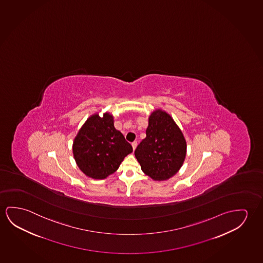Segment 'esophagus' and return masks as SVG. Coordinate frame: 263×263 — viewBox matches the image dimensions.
I'll list each match as a JSON object with an SVG mask.
<instances>
[{"mask_svg":"<svg viewBox=\"0 0 263 263\" xmlns=\"http://www.w3.org/2000/svg\"><path fill=\"white\" fill-rule=\"evenodd\" d=\"M137 146H138V142L137 141H134L133 143H132V146H133V149H136V147H137Z\"/></svg>","mask_w":263,"mask_h":263,"instance_id":"34e87169","label":"esophagus"}]
</instances>
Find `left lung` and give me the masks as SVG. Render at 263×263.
Returning a JSON list of instances; mask_svg holds the SVG:
<instances>
[{"label": "left lung", "instance_id": "left-lung-1", "mask_svg": "<svg viewBox=\"0 0 263 263\" xmlns=\"http://www.w3.org/2000/svg\"><path fill=\"white\" fill-rule=\"evenodd\" d=\"M146 134L135 150L143 172L154 180L173 177L186 157V140L181 130L168 114L158 110L150 115Z\"/></svg>", "mask_w": 263, "mask_h": 263}]
</instances>
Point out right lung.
<instances>
[{
    "instance_id": "obj_1",
    "label": "right lung",
    "mask_w": 263,
    "mask_h": 263,
    "mask_svg": "<svg viewBox=\"0 0 263 263\" xmlns=\"http://www.w3.org/2000/svg\"><path fill=\"white\" fill-rule=\"evenodd\" d=\"M133 151L120 131L114 126L113 117H89L73 140L77 166L90 178L103 179L113 174L124 158Z\"/></svg>"
}]
</instances>
